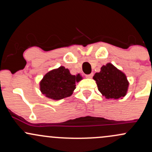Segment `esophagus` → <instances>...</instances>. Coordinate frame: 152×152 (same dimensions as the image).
<instances>
[{"label":"esophagus","mask_w":152,"mask_h":152,"mask_svg":"<svg viewBox=\"0 0 152 152\" xmlns=\"http://www.w3.org/2000/svg\"><path fill=\"white\" fill-rule=\"evenodd\" d=\"M86 77L88 78H91L93 77V74H87L86 75Z\"/></svg>","instance_id":"obj_1"}]
</instances>
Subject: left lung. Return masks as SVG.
Here are the masks:
<instances>
[{
	"label": "left lung",
	"mask_w": 152,
	"mask_h": 152,
	"mask_svg": "<svg viewBox=\"0 0 152 152\" xmlns=\"http://www.w3.org/2000/svg\"><path fill=\"white\" fill-rule=\"evenodd\" d=\"M94 79L106 99H118L126 94L129 86L126 76L110 63L103 66L100 72L96 73Z\"/></svg>",
	"instance_id": "left-lung-1"
}]
</instances>
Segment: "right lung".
<instances>
[{
  "instance_id": "right-lung-1",
  "label": "right lung",
  "mask_w": 152,
  "mask_h": 152,
  "mask_svg": "<svg viewBox=\"0 0 152 152\" xmlns=\"http://www.w3.org/2000/svg\"><path fill=\"white\" fill-rule=\"evenodd\" d=\"M81 79L80 74L71 75L69 69L61 66L43 76L40 82V89L48 98L60 100L70 96L76 88V82Z\"/></svg>"
}]
</instances>
